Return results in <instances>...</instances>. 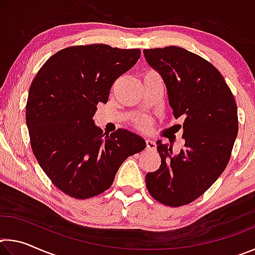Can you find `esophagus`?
I'll use <instances>...</instances> for the list:
<instances>
[{
  "label": "esophagus",
  "mask_w": 255,
  "mask_h": 255,
  "mask_svg": "<svg viewBox=\"0 0 255 255\" xmlns=\"http://www.w3.org/2000/svg\"><path fill=\"white\" fill-rule=\"evenodd\" d=\"M146 148L150 149V150L156 149V143H155V140L150 139V138H148V139H146Z\"/></svg>",
  "instance_id": "obj_1"
}]
</instances>
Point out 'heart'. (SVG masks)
<instances>
[{"mask_svg":"<svg viewBox=\"0 0 255 255\" xmlns=\"http://www.w3.org/2000/svg\"><path fill=\"white\" fill-rule=\"evenodd\" d=\"M146 125H147V122H139V126H146Z\"/></svg>","mask_w":255,"mask_h":255,"instance_id":"1","label":"heart"}]
</instances>
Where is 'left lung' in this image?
I'll list each match as a JSON object with an SVG mask.
<instances>
[{"label":"left lung","mask_w":255,"mask_h":255,"mask_svg":"<svg viewBox=\"0 0 255 255\" xmlns=\"http://www.w3.org/2000/svg\"><path fill=\"white\" fill-rule=\"evenodd\" d=\"M148 65L165 83L175 119L183 120L184 147L178 154L157 140L161 166L146 174V187L163 205L190 204L225 170L239 131L237 107L216 67L175 46L145 49Z\"/></svg>","instance_id":"obj_1"}]
</instances>
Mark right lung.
<instances>
[{"label":"right lung","mask_w":255,"mask_h":255,"mask_svg":"<svg viewBox=\"0 0 255 255\" xmlns=\"http://www.w3.org/2000/svg\"><path fill=\"white\" fill-rule=\"evenodd\" d=\"M139 49L107 45L68 47L47 60L29 89L25 120L31 148L53 183L76 199L111 187L123 162L146 147L127 129L103 135L92 119L118 77L135 65Z\"/></svg>","instance_id":"add662e5"}]
</instances>
